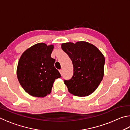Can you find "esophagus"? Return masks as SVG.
I'll list each match as a JSON object with an SVG mask.
<instances>
[{"instance_id":"34e87169","label":"esophagus","mask_w":130,"mask_h":130,"mask_svg":"<svg viewBox=\"0 0 130 130\" xmlns=\"http://www.w3.org/2000/svg\"><path fill=\"white\" fill-rule=\"evenodd\" d=\"M59 72H60V74H62V69L59 70Z\"/></svg>"}]
</instances>
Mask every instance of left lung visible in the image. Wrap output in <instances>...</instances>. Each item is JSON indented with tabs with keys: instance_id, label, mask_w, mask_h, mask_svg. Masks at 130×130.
<instances>
[{
	"instance_id": "1",
	"label": "left lung",
	"mask_w": 130,
	"mask_h": 130,
	"mask_svg": "<svg viewBox=\"0 0 130 130\" xmlns=\"http://www.w3.org/2000/svg\"><path fill=\"white\" fill-rule=\"evenodd\" d=\"M61 48L72 60L74 68L72 78L64 81L68 91L78 96L90 95L104 75V56L95 45L86 41L65 42Z\"/></svg>"
}]
</instances>
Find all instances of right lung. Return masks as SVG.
I'll use <instances>...</instances> for the list:
<instances>
[{
  "mask_svg": "<svg viewBox=\"0 0 130 130\" xmlns=\"http://www.w3.org/2000/svg\"><path fill=\"white\" fill-rule=\"evenodd\" d=\"M53 44L41 42L28 48L21 56L17 70L18 79L30 95L43 98L51 93L55 79L61 77L51 57Z\"/></svg>",
  "mask_w": 130,
  "mask_h": 130,
  "instance_id": "1",
  "label": "right lung"
}]
</instances>
